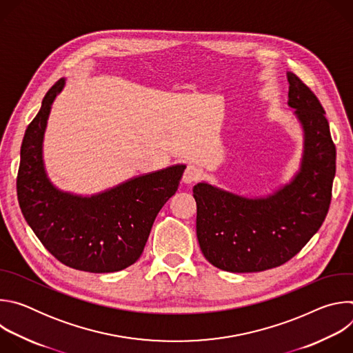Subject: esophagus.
Returning <instances> with one entry per match:
<instances>
[{
    "label": "esophagus",
    "instance_id": "esophagus-1",
    "mask_svg": "<svg viewBox=\"0 0 353 353\" xmlns=\"http://www.w3.org/2000/svg\"><path fill=\"white\" fill-rule=\"evenodd\" d=\"M199 177H201V170L194 165H188L183 173V183L191 184L198 181Z\"/></svg>",
    "mask_w": 353,
    "mask_h": 353
}]
</instances>
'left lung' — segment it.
<instances>
[{"label": "left lung", "instance_id": "1", "mask_svg": "<svg viewBox=\"0 0 353 353\" xmlns=\"http://www.w3.org/2000/svg\"><path fill=\"white\" fill-rule=\"evenodd\" d=\"M288 106L303 128L300 169L265 196L198 183L196 237L204 257L229 272H260L294 257L323 225L335 177V145L316 94L288 72Z\"/></svg>", "mask_w": 353, "mask_h": 353}]
</instances>
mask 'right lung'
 Masks as SVG:
<instances>
[{"label": "right lung", "mask_w": 353, "mask_h": 353, "mask_svg": "<svg viewBox=\"0 0 353 353\" xmlns=\"http://www.w3.org/2000/svg\"><path fill=\"white\" fill-rule=\"evenodd\" d=\"M64 85L61 78L48 89L26 128L17 179L19 207L41 244L64 265L93 274L121 271L141 257L155 218L177 191L185 166L145 173L90 196L57 188L44 168L43 139Z\"/></svg>", "instance_id": "obj_1"}]
</instances>
